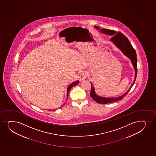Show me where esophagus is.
I'll return each mask as SVG.
<instances>
[{"instance_id":"34e87169","label":"esophagus","mask_w":156,"mask_h":156,"mask_svg":"<svg viewBox=\"0 0 156 156\" xmlns=\"http://www.w3.org/2000/svg\"><path fill=\"white\" fill-rule=\"evenodd\" d=\"M87 74L85 72H82L80 75V81H83L86 79Z\"/></svg>"}]
</instances>
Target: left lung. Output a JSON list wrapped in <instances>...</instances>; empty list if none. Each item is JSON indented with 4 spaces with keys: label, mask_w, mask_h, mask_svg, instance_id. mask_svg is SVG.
<instances>
[{
    "label": "left lung",
    "mask_w": 156,
    "mask_h": 156,
    "mask_svg": "<svg viewBox=\"0 0 156 156\" xmlns=\"http://www.w3.org/2000/svg\"><path fill=\"white\" fill-rule=\"evenodd\" d=\"M95 28L100 30V32L102 33L103 34H106L108 35L113 36L110 39V41L115 45V46L118 48L122 53L129 58L130 59L132 63L133 68L134 69L135 71V79L132 84L131 85V87L129 88V90L125 93L121 95V96L115 98H106V97H101L98 95H97L95 93V88L94 87L93 85L91 83V91L90 95L91 98L95 100L96 102L99 104H107L111 102H115L118 100H121L124 97L127 95L129 91L131 90V88L133 86L134 84L135 80H136V76H137V56H136V51L133 48L130 42L129 41L128 38L126 36H124L123 34L121 33H116L115 30H110L106 29H100L99 27L97 26H95Z\"/></svg>",
    "instance_id": "1"
}]
</instances>
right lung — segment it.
I'll return each mask as SVG.
<instances>
[{
    "label": "right lung",
    "instance_id": "add662e5",
    "mask_svg": "<svg viewBox=\"0 0 156 156\" xmlns=\"http://www.w3.org/2000/svg\"><path fill=\"white\" fill-rule=\"evenodd\" d=\"M79 81H75V82H74L72 83H71V84L69 85V86L68 87V88H67V93H66V100H67V99H68V97L69 96V91H70V90L71 89V88L73 87L74 86H75V85H76L78 84H79ZM65 105V104H64ZM60 107V108H61Z\"/></svg>",
    "mask_w": 156,
    "mask_h": 156
}]
</instances>
